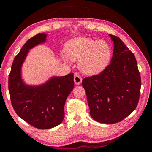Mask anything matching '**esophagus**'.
Segmentation results:
<instances>
[{
	"mask_svg": "<svg viewBox=\"0 0 152 152\" xmlns=\"http://www.w3.org/2000/svg\"><path fill=\"white\" fill-rule=\"evenodd\" d=\"M82 78L79 75H77V73L75 75V77H74V82L75 84H77V85H79L81 84L82 82Z\"/></svg>",
	"mask_w": 152,
	"mask_h": 152,
	"instance_id": "esophagus-1",
	"label": "esophagus"
}]
</instances>
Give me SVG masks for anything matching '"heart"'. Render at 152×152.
<instances>
[{
    "label": "heart",
    "mask_w": 152,
    "mask_h": 152,
    "mask_svg": "<svg viewBox=\"0 0 152 152\" xmlns=\"http://www.w3.org/2000/svg\"><path fill=\"white\" fill-rule=\"evenodd\" d=\"M65 61H79L80 70L93 75L102 72L110 58V50L103 41H94L88 37H76L68 40L61 54Z\"/></svg>",
    "instance_id": "obj_1"
}]
</instances>
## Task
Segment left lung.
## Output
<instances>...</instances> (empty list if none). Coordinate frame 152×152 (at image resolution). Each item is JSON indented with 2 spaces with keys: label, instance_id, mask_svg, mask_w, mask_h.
<instances>
[{
  "label": "left lung",
  "instance_id": "obj_1",
  "mask_svg": "<svg viewBox=\"0 0 152 152\" xmlns=\"http://www.w3.org/2000/svg\"><path fill=\"white\" fill-rule=\"evenodd\" d=\"M110 37L114 44L110 64L99 74L86 77L82 82L91 117L104 124L121 122L134 111L138 104L141 84L134 54L120 38Z\"/></svg>",
  "mask_w": 152,
  "mask_h": 152
}]
</instances>
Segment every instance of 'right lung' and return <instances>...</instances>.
Returning <instances> with one entry per match:
<instances>
[{
	"label": "right lung",
	"instance_id": "right-lung-1",
	"mask_svg": "<svg viewBox=\"0 0 152 152\" xmlns=\"http://www.w3.org/2000/svg\"><path fill=\"white\" fill-rule=\"evenodd\" d=\"M45 34H39L27 40L14 59L9 75L8 87L15 112L34 127L48 129L60 124L64 117L66 98L74 87L73 73L54 77L40 86H29L23 82L21 67L28 50L44 42Z\"/></svg>",
	"mask_w": 152,
	"mask_h": 152
}]
</instances>
